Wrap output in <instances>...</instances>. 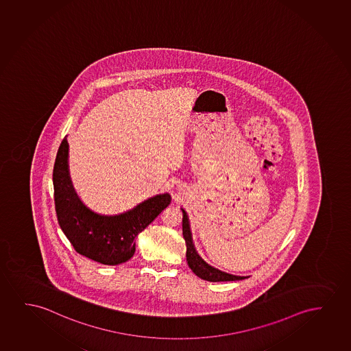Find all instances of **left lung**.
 <instances>
[{
    "mask_svg": "<svg viewBox=\"0 0 351 351\" xmlns=\"http://www.w3.org/2000/svg\"><path fill=\"white\" fill-rule=\"evenodd\" d=\"M182 213L183 237H184L186 245H187V254L186 255H187L188 266L191 267L193 272L197 274V277H200L204 280H208V282H230V280H241V279L247 278V277L232 276V274L221 272L219 269H213L197 255V252L194 250V245H193L192 234L189 229L187 213L183 210Z\"/></svg>",
    "mask_w": 351,
    "mask_h": 351,
    "instance_id": "8db88e82",
    "label": "left lung"
}]
</instances>
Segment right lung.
Instances as JSON below:
<instances>
[{
  "label": "right lung",
  "instance_id": "right-lung-1",
  "mask_svg": "<svg viewBox=\"0 0 351 351\" xmlns=\"http://www.w3.org/2000/svg\"><path fill=\"white\" fill-rule=\"evenodd\" d=\"M53 199L58 224L79 254L103 265L125 263L134 255L135 237L169 206L160 194L119 216H99L82 205L68 173L67 138L58 147L53 171Z\"/></svg>",
  "mask_w": 351,
  "mask_h": 351
}]
</instances>
